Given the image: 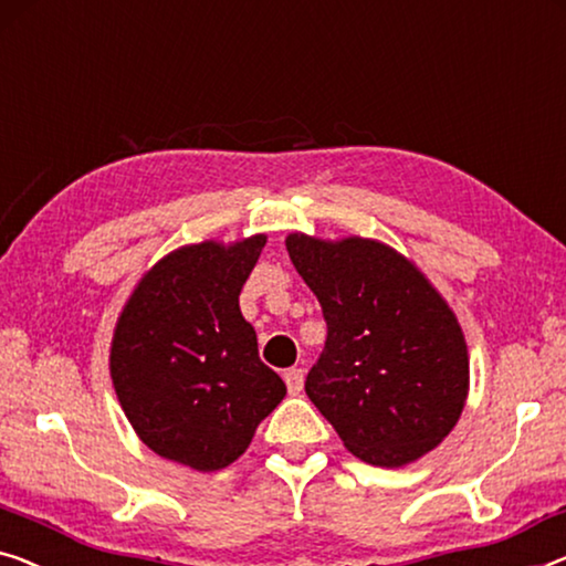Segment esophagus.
I'll return each instance as SVG.
<instances>
[{
    "label": "esophagus",
    "instance_id": "obj_1",
    "mask_svg": "<svg viewBox=\"0 0 566 566\" xmlns=\"http://www.w3.org/2000/svg\"><path fill=\"white\" fill-rule=\"evenodd\" d=\"M284 384L290 394H300L302 391V384H305V368L294 366V368H286L284 370Z\"/></svg>",
    "mask_w": 566,
    "mask_h": 566
}]
</instances>
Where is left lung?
Listing matches in <instances>:
<instances>
[{
	"label": "left lung",
	"instance_id": "8db88e82",
	"mask_svg": "<svg viewBox=\"0 0 566 566\" xmlns=\"http://www.w3.org/2000/svg\"><path fill=\"white\" fill-rule=\"evenodd\" d=\"M286 251L327 325L305 391L345 447L399 468L440 444L465 407L468 348L432 284L378 241L292 233Z\"/></svg>",
	"mask_w": 566,
	"mask_h": 566
}]
</instances>
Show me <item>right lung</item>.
Returning <instances> with one entry per match:
<instances>
[{"instance_id":"right-lung-1","label":"right lung","mask_w":566,"mask_h":566,"mask_svg":"<svg viewBox=\"0 0 566 566\" xmlns=\"http://www.w3.org/2000/svg\"><path fill=\"white\" fill-rule=\"evenodd\" d=\"M266 235L165 256L116 325L112 378L124 415L159 458L221 470L243 454L286 386L261 364L239 294Z\"/></svg>"}]
</instances>
